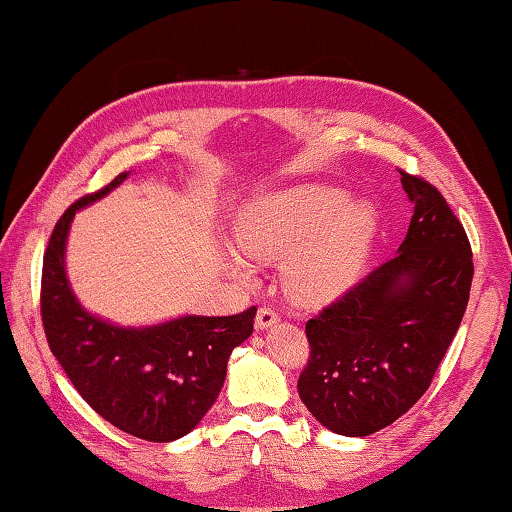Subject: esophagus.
<instances>
[{"instance_id": "esophagus-1", "label": "esophagus", "mask_w": 512, "mask_h": 512, "mask_svg": "<svg viewBox=\"0 0 512 512\" xmlns=\"http://www.w3.org/2000/svg\"><path fill=\"white\" fill-rule=\"evenodd\" d=\"M277 321H279V312L273 306H264L257 312L255 325H257V330H266V328H270V325H275Z\"/></svg>"}]
</instances>
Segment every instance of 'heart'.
<instances>
[{
    "instance_id": "1",
    "label": "heart",
    "mask_w": 512,
    "mask_h": 512,
    "mask_svg": "<svg viewBox=\"0 0 512 512\" xmlns=\"http://www.w3.org/2000/svg\"><path fill=\"white\" fill-rule=\"evenodd\" d=\"M347 203V193L312 187L277 195L237 217L233 235L257 262H284L286 286L303 301H330L356 284L376 231L369 204ZM235 270L250 279L246 264Z\"/></svg>"
}]
</instances>
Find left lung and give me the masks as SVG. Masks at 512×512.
<instances>
[{
	"label": "left lung",
	"mask_w": 512,
	"mask_h": 512,
	"mask_svg": "<svg viewBox=\"0 0 512 512\" xmlns=\"http://www.w3.org/2000/svg\"><path fill=\"white\" fill-rule=\"evenodd\" d=\"M413 202L405 242L385 264L306 323L299 398L323 427L372 436L429 389L458 332L473 281V250L444 195L400 171Z\"/></svg>",
	"instance_id": "8db88e82"
}]
</instances>
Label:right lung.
<instances>
[{"label": "right lung", "instance_id": "right-lung-1", "mask_svg": "<svg viewBox=\"0 0 512 512\" xmlns=\"http://www.w3.org/2000/svg\"><path fill=\"white\" fill-rule=\"evenodd\" d=\"M125 173L83 195L59 217L41 270V321L50 352L83 400L129 436L178 440L211 409L228 356L253 334L257 308L233 317H182L151 328H118L85 312L65 279V237L81 206L116 189Z\"/></svg>", "mask_w": 512, "mask_h": 512}]
</instances>
